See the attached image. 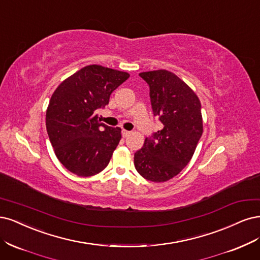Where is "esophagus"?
<instances>
[{
	"mask_svg": "<svg viewBox=\"0 0 260 260\" xmlns=\"http://www.w3.org/2000/svg\"><path fill=\"white\" fill-rule=\"evenodd\" d=\"M131 134V132H128V131H125V129H123L122 131V135H123V137H127L128 135Z\"/></svg>",
	"mask_w": 260,
	"mask_h": 260,
	"instance_id": "1",
	"label": "esophagus"
}]
</instances>
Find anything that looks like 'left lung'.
Returning a JSON list of instances; mask_svg holds the SVG:
<instances>
[{
    "label": "left lung",
    "instance_id": "left-lung-1",
    "mask_svg": "<svg viewBox=\"0 0 260 260\" xmlns=\"http://www.w3.org/2000/svg\"><path fill=\"white\" fill-rule=\"evenodd\" d=\"M150 88L154 116L163 128L147 137L134 155L137 172L147 180L163 182L190 162L203 133L201 103L185 82L167 70L139 73Z\"/></svg>",
    "mask_w": 260,
    "mask_h": 260
}]
</instances>
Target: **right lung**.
Here are the masks:
<instances>
[{
    "instance_id": "add662e5",
    "label": "right lung",
    "mask_w": 260,
    "mask_h": 260,
    "mask_svg": "<svg viewBox=\"0 0 260 260\" xmlns=\"http://www.w3.org/2000/svg\"><path fill=\"white\" fill-rule=\"evenodd\" d=\"M129 78L127 72L90 64L66 79L52 95L46 129L60 163L80 177L105 170L121 140V128L100 123L97 110Z\"/></svg>"
}]
</instances>
